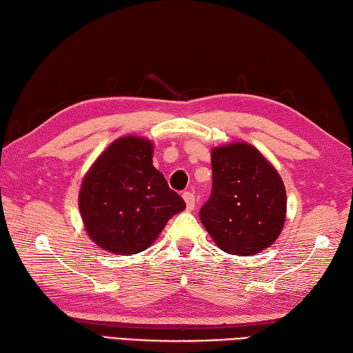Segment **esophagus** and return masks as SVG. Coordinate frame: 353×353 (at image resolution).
Here are the masks:
<instances>
[{"label":"esophagus","instance_id":"34e87169","mask_svg":"<svg viewBox=\"0 0 353 353\" xmlns=\"http://www.w3.org/2000/svg\"><path fill=\"white\" fill-rule=\"evenodd\" d=\"M183 199H184V201H186L188 211H194V208H195V196H194V194L192 192H184L183 194Z\"/></svg>","mask_w":353,"mask_h":353}]
</instances>
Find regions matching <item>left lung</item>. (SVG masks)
Listing matches in <instances>:
<instances>
[{
    "label": "left lung",
    "mask_w": 353,
    "mask_h": 353,
    "mask_svg": "<svg viewBox=\"0 0 353 353\" xmlns=\"http://www.w3.org/2000/svg\"><path fill=\"white\" fill-rule=\"evenodd\" d=\"M212 194L200 220L228 254L254 256L281 236L287 192L279 172L248 142L214 147Z\"/></svg>",
    "instance_id": "obj_1"
}]
</instances>
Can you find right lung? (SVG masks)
I'll return each instance as SVG.
<instances>
[{
  "label": "right lung",
  "instance_id": "add662e5",
  "mask_svg": "<svg viewBox=\"0 0 353 353\" xmlns=\"http://www.w3.org/2000/svg\"><path fill=\"white\" fill-rule=\"evenodd\" d=\"M153 142L121 136L99 154L79 190L85 231L99 248L117 256L147 250L186 203L153 165Z\"/></svg>",
  "mask_w": 353,
  "mask_h": 353
}]
</instances>
